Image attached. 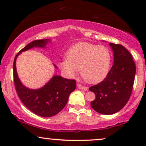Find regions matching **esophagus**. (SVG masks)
I'll list each match as a JSON object with an SVG mask.
<instances>
[{
  "label": "esophagus",
  "mask_w": 146,
  "mask_h": 146,
  "mask_svg": "<svg viewBox=\"0 0 146 146\" xmlns=\"http://www.w3.org/2000/svg\"><path fill=\"white\" fill-rule=\"evenodd\" d=\"M77 86H78V88H80V89L84 90H88V88H87V87L83 86V85H82V84H80V83H77Z\"/></svg>",
  "instance_id": "obj_1"
}]
</instances>
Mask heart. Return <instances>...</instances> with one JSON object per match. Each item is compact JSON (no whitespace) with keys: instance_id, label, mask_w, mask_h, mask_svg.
<instances>
[{"instance_id":"heart-1","label":"heart","mask_w":146,"mask_h":146,"mask_svg":"<svg viewBox=\"0 0 146 146\" xmlns=\"http://www.w3.org/2000/svg\"><path fill=\"white\" fill-rule=\"evenodd\" d=\"M62 60L60 67L70 78H74L81 69L82 78L89 83H98L106 77L110 69L111 55L103 46L88 42L73 45Z\"/></svg>"}]
</instances>
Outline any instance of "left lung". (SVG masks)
<instances>
[{"label":"left lung","instance_id":"1","mask_svg":"<svg viewBox=\"0 0 146 146\" xmlns=\"http://www.w3.org/2000/svg\"><path fill=\"white\" fill-rule=\"evenodd\" d=\"M114 63L106 78L89 90L95 94L92 108L99 113L112 115L122 109L132 94L136 66L132 55L124 46L110 43Z\"/></svg>","mask_w":146,"mask_h":146}]
</instances>
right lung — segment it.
I'll use <instances>...</instances> for the list:
<instances>
[{"instance_id":"1","label":"right lung","mask_w":146,"mask_h":146,"mask_svg":"<svg viewBox=\"0 0 146 146\" xmlns=\"http://www.w3.org/2000/svg\"><path fill=\"white\" fill-rule=\"evenodd\" d=\"M47 42L48 40H36L29 43L17 53L13 64L14 85L20 100L29 110L43 117H53L61 111L67 103L69 95L76 88L75 80H68L58 75L53 76L39 89H29L22 84L16 72V58L21 52L34 46L44 47Z\"/></svg>"}]
</instances>
